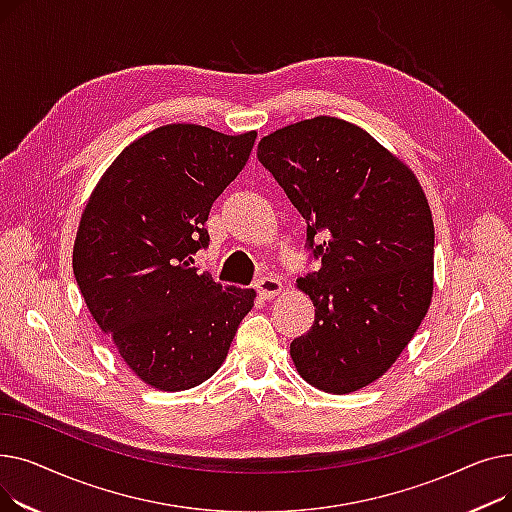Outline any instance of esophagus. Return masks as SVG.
<instances>
[{"mask_svg": "<svg viewBox=\"0 0 512 512\" xmlns=\"http://www.w3.org/2000/svg\"><path fill=\"white\" fill-rule=\"evenodd\" d=\"M282 282H280V278H276V276H265V278H261V280H257V284H255V290H257V294L261 299H265V301H270V299H274V297H278V294L282 292Z\"/></svg>", "mask_w": 512, "mask_h": 512, "instance_id": "obj_1", "label": "esophagus"}]
</instances>
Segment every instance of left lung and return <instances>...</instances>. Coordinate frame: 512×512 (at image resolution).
<instances>
[{
	"mask_svg": "<svg viewBox=\"0 0 512 512\" xmlns=\"http://www.w3.org/2000/svg\"><path fill=\"white\" fill-rule=\"evenodd\" d=\"M257 157L303 215L321 261L297 280L315 319L292 340V363L317 390L357 392L394 365L432 303L434 220L423 186L367 130L330 116L267 134Z\"/></svg>",
	"mask_w": 512,
	"mask_h": 512,
	"instance_id": "obj_1",
	"label": "left lung"
}]
</instances>
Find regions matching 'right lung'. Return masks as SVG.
<instances>
[{"instance_id":"1","label":"right lung","mask_w":512,"mask_h":512,"mask_svg":"<svg viewBox=\"0 0 512 512\" xmlns=\"http://www.w3.org/2000/svg\"><path fill=\"white\" fill-rule=\"evenodd\" d=\"M255 139V130L159 126L124 147L80 215L72 251L80 294L122 361L155 390L209 380L257 297L191 267L209 240V209Z\"/></svg>"}]
</instances>
